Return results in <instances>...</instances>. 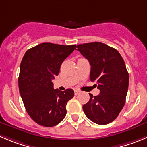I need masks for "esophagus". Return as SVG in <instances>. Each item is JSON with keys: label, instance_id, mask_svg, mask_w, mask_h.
Masks as SVG:
<instances>
[{"label": "esophagus", "instance_id": "esophagus-1", "mask_svg": "<svg viewBox=\"0 0 147 147\" xmlns=\"http://www.w3.org/2000/svg\"><path fill=\"white\" fill-rule=\"evenodd\" d=\"M79 92H80V91L78 90V89H75V90H74V94H75V95H77V94H78L79 93Z\"/></svg>", "mask_w": 147, "mask_h": 147}]
</instances>
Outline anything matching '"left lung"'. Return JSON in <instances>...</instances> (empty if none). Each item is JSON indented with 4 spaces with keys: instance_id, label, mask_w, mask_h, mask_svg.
<instances>
[{
    "instance_id": "obj_1",
    "label": "left lung",
    "mask_w": 147,
    "mask_h": 147,
    "mask_svg": "<svg viewBox=\"0 0 147 147\" xmlns=\"http://www.w3.org/2000/svg\"><path fill=\"white\" fill-rule=\"evenodd\" d=\"M76 50L89 61L90 81L97 83L100 94L83 105L85 115L92 122L105 125L118 117L125 103L129 76L125 62L117 50L104 43L78 45Z\"/></svg>"
}]
</instances>
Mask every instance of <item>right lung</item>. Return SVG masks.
Instances as JSON below:
<instances>
[{
  "label": "right lung",
  "mask_w": 147,
  "mask_h": 147,
  "mask_svg": "<svg viewBox=\"0 0 147 147\" xmlns=\"http://www.w3.org/2000/svg\"><path fill=\"white\" fill-rule=\"evenodd\" d=\"M76 45H62L45 42L29 49L20 65L19 88L26 112L37 124L56 125L66 115V104L74 96L71 89H54L52 79L60 72L64 60Z\"/></svg>",
  "instance_id": "obj_1"
}]
</instances>
